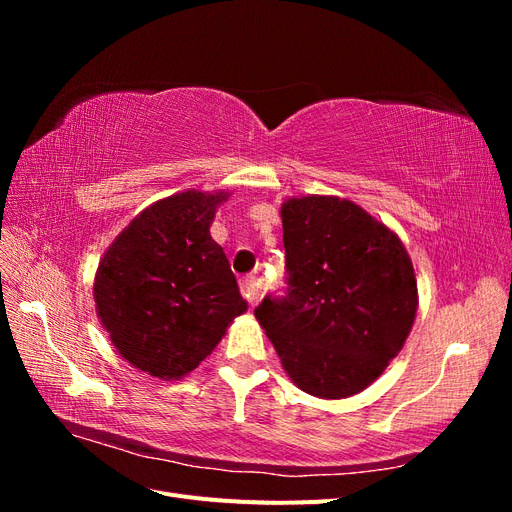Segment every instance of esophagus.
Wrapping results in <instances>:
<instances>
[{
	"label": "esophagus",
	"instance_id": "esophagus-1",
	"mask_svg": "<svg viewBox=\"0 0 512 512\" xmlns=\"http://www.w3.org/2000/svg\"><path fill=\"white\" fill-rule=\"evenodd\" d=\"M241 292H243V297L250 301V305H256L260 301V297H262L258 277L256 275H245L243 280H241Z\"/></svg>",
	"mask_w": 512,
	"mask_h": 512
}]
</instances>
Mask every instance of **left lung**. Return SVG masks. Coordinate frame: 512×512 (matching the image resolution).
I'll list each match as a JSON object with an SVG mask.
<instances>
[{
	"mask_svg": "<svg viewBox=\"0 0 512 512\" xmlns=\"http://www.w3.org/2000/svg\"><path fill=\"white\" fill-rule=\"evenodd\" d=\"M288 294L256 320L288 378L318 399L365 391L404 348L418 309L416 273L393 228L339 196L282 203Z\"/></svg>",
	"mask_w": 512,
	"mask_h": 512,
	"instance_id": "8db88e82",
	"label": "left lung"
}]
</instances>
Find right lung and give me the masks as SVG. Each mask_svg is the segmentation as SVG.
I'll use <instances>...</instances> for the list:
<instances>
[{"label": "right lung", "instance_id": "add662e5", "mask_svg": "<svg viewBox=\"0 0 512 512\" xmlns=\"http://www.w3.org/2000/svg\"><path fill=\"white\" fill-rule=\"evenodd\" d=\"M228 190L156 200L106 247L94 277L96 314L121 359L160 380L205 361L247 312L222 247L211 237Z\"/></svg>", "mask_w": 512, "mask_h": 512}]
</instances>
